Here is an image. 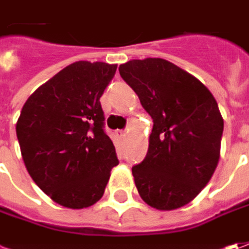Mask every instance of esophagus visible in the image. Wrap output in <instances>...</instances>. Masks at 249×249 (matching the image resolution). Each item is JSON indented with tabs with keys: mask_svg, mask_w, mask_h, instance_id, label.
<instances>
[{
	"mask_svg": "<svg viewBox=\"0 0 249 249\" xmlns=\"http://www.w3.org/2000/svg\"><path fill=\"white\" fill-rule=\"evenodd\" d=\"M116 136L119 138H124L126 137V131L124 130H116Z\"/></svg>",
	"mask_w": 249,
	"mask_h": 249,
	"instance_id": "esophagus-1",
	"label": "esophagus"
}]
</instances>
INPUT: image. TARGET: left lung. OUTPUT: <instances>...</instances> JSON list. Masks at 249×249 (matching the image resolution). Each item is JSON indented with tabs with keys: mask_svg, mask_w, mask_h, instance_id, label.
<instances>
[{
	"mask_svg": "<svg viewBox=\"0 0 249 249\" xmlns=\"http://www.w3.org/2000/svg\"><path fill=\"white\" fill-rule=\"evenodd\" d=\"M121 76L153 119L145 159L131 168L141 198L160 211L191 203L219 161L223 119L206 86L164 58L130 60Z\"/></svg>",
	"mask_w": 249,
	"mask_h": 249,
	"instance_id": "1",
	"label": "left lung"
}]
</instances>
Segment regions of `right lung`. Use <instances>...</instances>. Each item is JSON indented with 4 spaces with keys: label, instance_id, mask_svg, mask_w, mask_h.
<instances>
[{
    "label": "right lung",
    "instance_id": "1",
    "mask_svg": "<svg viewBox=\"0 0 249 249\" xmlns=\"http://www.w3.org/2000/svg\"><path fill=\"white\" fill-rule=\"evenodd\" d=\"M116 67L72 63L21 108L16 123L21 158L33 181L60 206L81 210L97 203L119 163L100 104Z\"/></svg>",
    "mask_w": 249,
    "mask_h": 249
}]
</instances>
